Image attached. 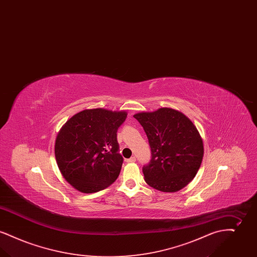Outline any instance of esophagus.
Returning a JSON list of instances; mask_svg holds the SVG:
<instances>
[{
    "instance_id": "esophagus-1",
    "label": "esophagus",
    "mask_w": 257,
    "mask_h": 257,
    "mask_svg": "<svg viewBox=\"0 0 257 257\" xmlns=\"http://www.w3.org/2000/svg\"><path fill=\"white\" fill-rule=\"evenodd\" d=\"M126 161H127V163H135L136 162V158L135 157H131L130 159H127Z\"/></svg>"
}]
</instances>
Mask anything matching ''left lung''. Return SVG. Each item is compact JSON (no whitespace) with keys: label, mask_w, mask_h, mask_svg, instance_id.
Wrapping results in <instances>:
<instances>
[{"label":"left lung","mask_w":257,"mask_h":257,"mask_svg":"<svg viewBox=\"0 0 257 257\" xmlns=\"http://www.w3.org/2000/svg\"><path fill=\"white\" fill-rule=\"evenodd\" d=\"M134 117L151 148V160L143 168L146 182L161 192L181 190L194 179L203 158V142L196 126L171 108L139 112Z\"/></svg>","instance_id":"1"}]
</instances>
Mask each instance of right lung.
Here are the masks:
<instances>
[{
	"label": "right lung",
	"mask_w": 257,
	"mask_h": 257,
	"mask_svg": "<svg viewBox=\"0 0 257 257\" xmlns=\"http://www.w3.org/2000/svg\"><path fill=\"white\" fill-rule=\"evenodd\" d=\"M127 112L105 109L84 110L61 127L55 144L58 167L64 179L81 193H96L119 175L118 128Z\"/></svg>",
	"instance_id": "1"
}]
</instances>
